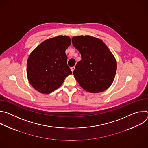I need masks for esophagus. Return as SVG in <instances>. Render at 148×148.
I'll return each mask as SVG.
<instances>
[{
    "label": "esophagus",
    "mask_w": 148,
    "mask_h": 148,
    "mask_svg": "<svg viewBox=\"0 0 148 148\" xmlns=\"http://www.w3.org/2000/svg\"><path fill=\"white\" fill-rule=\"evenodd\" d=\"M74 69H75V67H71V70L72 71V72H73V71H74Z\"/></svg>",
    "instance_id": "1"
}]
</instances>
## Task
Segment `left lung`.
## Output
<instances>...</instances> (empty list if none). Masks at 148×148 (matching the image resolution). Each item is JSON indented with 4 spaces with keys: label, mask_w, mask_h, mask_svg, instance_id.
<instances>
[{
    "label": "left lung",
    "mask_w": 148,
    "mask_h": 148,
    "mask_svg": "<svg viewBox=\"0 0 148 148\" xmlns=\"http://www.w3.org/2000/svg\"><path fill=\"white\" fill-rule=\"evenodd\" d=\"M72 43L81 56L73 74L81 87L90 92L107 90L112 83L116 61L103 42L90 36L72 38Z\"/></svg>",
    "instance_id": "1"
}]
</instances>
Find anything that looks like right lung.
I'll use <instances>...</instances> for the list:
<instances>
[{
  "instance_id": "right-lung-1",
  "label": "right lung",
  "mask_w": 148,
  "mask_h": 148,
  "mask_svg": "<svg viewBox=\"0 0 148 148\" xmlns=\"http://www.w3.org/2000/svg\"><path fill=\"white\" fill-rule=\"evenodd\" d=\"M70 45L69 37L59 36L45 40L30 54L27 62V78L38 92L54 91L72 74L65 53Z\"/></svg>"
}]
</instances>
